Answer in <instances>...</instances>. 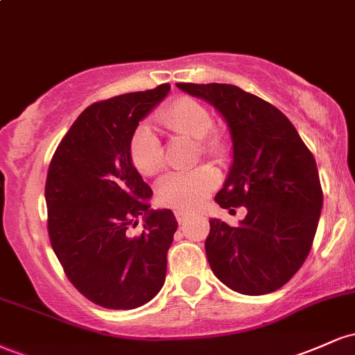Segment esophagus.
Segmentation results:
<instances>
[{"label":"esophagus","mask_w":355,"mask_h":355,"mask_svg":"<svg viewBox=\"0 0 355 355\" xmlns=\"http://www.w3.org/2000/svg\"><path fill=\"white\" fill-rule=\"evenodd\" d=\"M175 217H177V222L180 223V225H183V223H185L187 220L190 218V214H189V211H185V210H177V211H175Z\"/></svg>","instance_id":"esophagus-1"}]
</instances>
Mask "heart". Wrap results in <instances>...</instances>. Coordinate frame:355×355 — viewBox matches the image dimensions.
I'll return each instance as SVG.
<instances>
[{
  "label": "heart",
  "instance_id": "obj_1",
  "mask_svg": "<svg viewBox=\"0 0 355 355\" xmlns=\"http://www.w3.org/2000/svg\"><path fill=\"white\" fill-rule=\"evenodd\" d=\"M162 125L178 135L198 141L202 153L218 152V138L209 137L214 128L209 110L197 100L182 96L175 100L158 116ZM130 162L144 177H155L164 166V148L160 138L148 125L135 130L130 140ZM218 172L211 166H200L187 173L168 175L158 185L157 198L164 207L173 210H195L200 207L209 193L218 185Z\"/></svg>",
  "mask_w": 355,
  "mask_h": 355
}]
</instances>
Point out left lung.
I'll use <instances>...</instances> for the list:
<instances>
[{"label":"left lung","mask_w":355,"mask_h":355,"mask_svg":"<svg viewBox=\"0 0 355 355\" xmlns=\"http://www.w3.org/2000/svg\"><path fill=\"white\" fill-rule=\"evenodd\" d=\"M177 87L225 120L232 165L215 202L222 209H247L237 227L210 220L205 252L211 270L239 294H270L297 274L311 252L322 210L313 155L279 108L235 85Z\"/></svg>","instance_id":"left-lung-1"}]
</instances>
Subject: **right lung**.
<instances>
[{
  "mask_svg": "<svg viewBox=\"0 0 355 355\" xmlns=\"http://www.w3.org/2000/svg\"><path fill=\"white\" fill-rule=\"evenodd\" d=\"M170 85L93 103L76 118L51 158L44 198L48 235L70 282L88 300L130 311L164 287L166 252L178 223L150 209L153 191L130 162L140 121ZM144 220L135 238L129 229Z\"/></svg>",
  "mask_w": 355,
  "mask_h": 355,
  "instance_id": "obj_1",
  "label": "right lung"
}]
</instances>
